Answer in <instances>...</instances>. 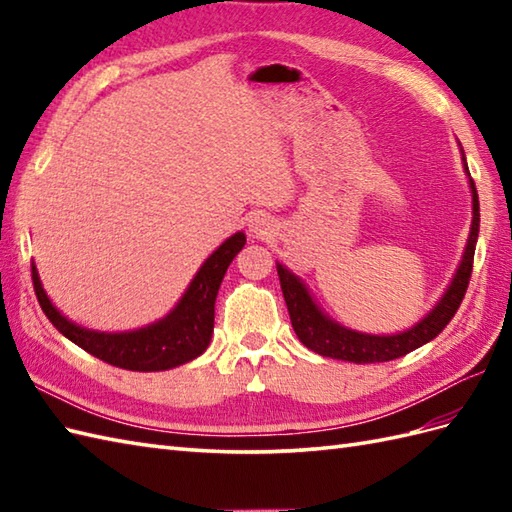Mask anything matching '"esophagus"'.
<instances>
[{"label":"esophagus","instance_id":"34e87169","mask_svg":"<svg viewBox=\"0 0 512 512\" xmlns=\"http://www.w3.org/2000/svg\"><path fill=\"white\" fill-rule=\"evenodd\" d=\"M248 231L253 237H266L275 231V222L266 213H255L248 217Z\"/></svg>","mask_w":512,"mask_h":512}]
</instances>
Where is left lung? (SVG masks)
<instances>
[{
	"mask_svg": "<svg viewBox=\"0 0 512 512\" xmlns=\"http://www.w3.org/2000/svg\"><path fill=\"white\" fill-rule=\"evenodd\" d=\"M460 151H462L464 171L466 176H469L471 198H473L471 233H469V239H466L464 255L460 259V266L455 270L449 288L444 290V295L440 297L436 306H433L416 325H411V328H407L405 332L365 334V332L345 328V325L330 319L328 314L317 306V301L312 299L310 290L295 273H290L284 264L277 262V275L281 281V292H284L292 328H295L299 341L306 345L308 350L317 352L321 356L336 358V361L385 363L418 350L420 345L433 341L444 328H447V323L453 319V314L460 308L466 288H469L477 233H480V200H477L475 182L471 178L469 167H466L464 149L460 147Z\"/></svg>",
	"mask_w": 512,
	"mask_h": 512,
	"instance_id": "left-lung-1",
	"label": "left lung"
}]
</instances>
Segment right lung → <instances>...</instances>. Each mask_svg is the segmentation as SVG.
Returning <instances> with one entry per match:
<instances>
[{"mask_svg": "<svg viewBox=\"0 0 512 512\" xmlns=\"http://www.w3.org/2000/svg\"><path fill=\"white\" fill-rule=\"evenodd\" d=\"M246 244V235L239 231L206 257L189 288L167 317L145 328L129 332H99L81 328L54 308V303L41 286L37 266L32 264V284L41 310L65 339L81 350L121 369L132 372H162L198 358L211 343L215 321V297L220 290L226 268Z\"/></svg>", "mask_w": 512, "mask_h": 512, "instance_id": "1", "label": "right lung"}]
</instances>
